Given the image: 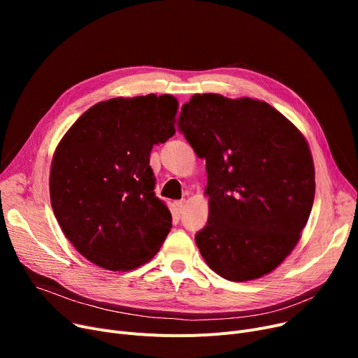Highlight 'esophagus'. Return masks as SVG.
Listing matches in <instances>:
<instances>
[{
	"label": "esophagus",
	"mask_w": 358,
	"mask_h": 358,
	"mask_svg": "<svg viewBox=\"0 0 358 358\" xmlns=\"http://www.w3.org/2000/svg\"><path fill=\"white\" fill-rule=\"evenodd\" d=\"M184 208H185V200H178L176 201V209L178 213H182L184 212Z\"/></svg>",
	"instance_id": "esophagus-1"
}]
</instances>
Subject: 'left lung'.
Masks as SVG:
<instances>
[{
	"mask_svg": "<svg viewBox=\"0 0 358 358\" xmlns=\"http://www.w3.org/2000/svg\"><path fill=\"white\" fill-rule=\"evenodd\" d=\"M178 129L206 159L209 219L196 234L208 266L247 281L292 252L315 199V168L303 135L266 101L194 94Z\"/></svg>",
	"mask_w": 358,
	"mask_h": 358,
	"instance_id": "8db88e82",
	"label": "left lung"
}]
</instances>
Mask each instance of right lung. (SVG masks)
<instances>
[{"label": "right lung", "mask_w": 358, "mask_h": 358, "mask_svg": "<svg viewBox=\"0 0 358 358\" xmlns=\"http://www.w3.org/2000/svg\"><path fill=\"white\" fill-rule=\"evenodd\" d=\"M177 108L169 94L110 99L88 108L56 148L52 209L92 264L134 270L158 252L171 229V213L154 192L149 155L174 136Z\"/></svg>", "instance_id": "1"}]
</instances>
